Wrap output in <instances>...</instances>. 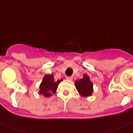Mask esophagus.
<instances>
[{
  "instance_id": "obj_1",
  "label": "esophagus",
  "mask_w": 133,
  "mask_h": 133,
  "mask_svg": "<svg viewBox=\"0 0 133 133\" xmlns=\"http://www.w3.org/2000/svg\"><path fill=\"white\" fill-rule=\"evenodd\" d=\"M66 79L67 80H69V81H71V80L73 79V77H66Z\"/></svg>"
}]
</instances>
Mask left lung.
I'll return each mask as SVG.
<instances>
[{
	"label": "left lung",
	"instance_id": "1",
	"mask_svg": "<svg viewBox=\"0 0 133 133\" xmlns=\"http://www.w3.org/2000/svg\"><path fill=\"white\" fill-rule=\"evenodd\" d=\"M75 86L82 96H89L92 93V83L90 81L88 75H84V78L77 80L75 82Z\"/></svg>",
	"mask_w": 133,
	"mask_h": 133
}]
</instances>
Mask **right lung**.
Instances as JSON below:
<instances>
[{
  "label": "right lung",
  "instance_id": "obj_1",
  "mask_svg": "<svg viewBox=\"0 0 133 133\" xmlns=\"http://www.w3.org/2000/svg\"><path fill=\"white\" fill-rule=\"evenodd\" d=\"M62 79L55 80L53 74L46 75L43 77L40 85L39 94H43L45 97H49L56 91L58 84Z\"/></svg>",
  "mask_w": 133,
  "mask_h": 133
}]
</instances>
